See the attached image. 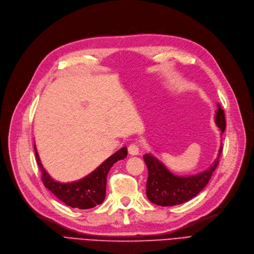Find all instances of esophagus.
Instances as JSON below:
<instances>
[{
  "mask_svg": "<svg viewBox=\"0 0 254 254\" xmlns=\"http://www.w3.org/2000/svg\"><path fill=\"white\" fill-rule=\"evenodd\" d=\"M139 151H140V149H139V146L137 144L134 143V144H130L128 146V153L130 155H138Z\"/></svg>",
  "mask_w": 254,
  "mask_h": 254,
  "instance_id": "esophagus-1",
  "label": "esophagus"
}]
</instances>
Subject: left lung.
<instances>
[{"label":"left lung","mask_w":254,"mask_h":254,"mask_svg":"<svg viewBox=\"0 0 254 254\" xmlns=\"http://www.w3.org/2000/svg\"><path fill=\"white\" fill-rule=\"evenodd\" d=\"M215 124L222 135L225 129V117L220 105L215 112ZM221 152L222 144L215 162L209 169L196 175L185 177L173 174L152 154H145L143 158L148 169V179L146 183V194L148 199L151 203L163 207L175 206L190 201L208 184L213 172L218 166Z\"/></svg>","instance_id":"left-lung-1"}]
</instances>
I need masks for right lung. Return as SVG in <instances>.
<instances>
[{
  "mask_svg": "<svg viewBox=\"0 0 254 254\" xmlns=\"http://www.w3.org/2000/svg\"><path fill=\"white\" fill-rule=\"evenodd\" d=\"M36 161L42 173V182L45 188L66 206L78 209H90L104 202L106 196L107 175L112 166L127 155V148L123 147L108 157L86 177L71 183H61L53 180L43 168L34 145Z\"/></svg>",
  "mask_w": 254,
  "mask_h": 254,
  "instance_id": "add662e5",
  "label": "right lung"
}]
</instances>
